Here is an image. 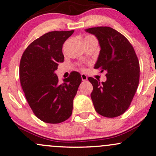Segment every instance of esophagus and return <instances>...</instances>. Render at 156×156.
I'll return each mask as SVG.
<instances>
[{"label": "esophagus", "instance_id": "34e87169", "mask_svg": "<svg viewBox=\"0 0 156 156\" xmlns=\"http://www.w3.org/2000/svg\"><path fill=\"white\" fill-rule=\"evenodd\" d=\"M81 77H82V80L83 82H86L87 80V76L85 74H81Z\"/></svg>", "mask_w": 156, "mask_h": 156}]
</instances>
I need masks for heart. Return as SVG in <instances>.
Segmentation results:
<instances>
[{
  "label": "heart",
  "mask_w": 156,
  "mask_h": 156,
  "mask_svg": "<svg viewBox=\"0 0 156 156\" xmlns=\"http://www.w3.org/2000/svg\"><path fill=\"white\" fill-rule=\"evenodd\" d=\"M88 37H93V36H91V35H88V36H87V37L85 38H88Z\"/></svg>",
  "instance_id": "1"
}]
</instances>
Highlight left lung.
Instances as JSON below:
<instances>
[{
  "mask_svg": "<svg viewBox=\"0 0 156 156\" xmlns=\"http://www.w3.org/2000/svg\"><path fill=\"white\" fill-rule=\"evenodd\" d=\"M99 40L101 50L94 69L106 72V81L89 77L93 86L91 94L96 112L114 118L123 114L137 90L140 66L135 50L127 38L110 27L86 29Z\"/></svg>",
  "mask_w": 156,
  "mask_h": 156,
  "instance_id": "left-lung-1",
  "label": "left lung"
}]
</instances>
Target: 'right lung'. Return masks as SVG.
Here are the masks:
<instances>
[{
    "label": "right lung",
    "mask_w": 156,
    "mask_h": 156,
    "mask_svg": "<svg viewBox=\"0 0 156 156\" xmlns=\"http://www.w3.org/2000/svg\"><path fill=\"white\" fill-rule=\"evenodd\" d=\"M74 31L45 33L31 42L21 57V87L34 114L45 123H62L72 114L73 99L82 77L79 72H72L59 83L55 71L64 62V42Z\"/></svg>",
    "instance_id": "obj_1"
}]
</instances>
